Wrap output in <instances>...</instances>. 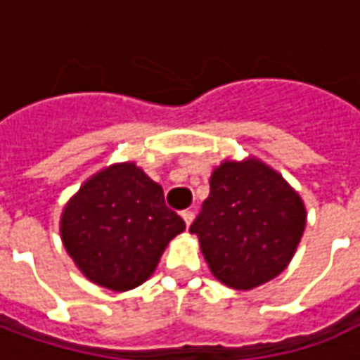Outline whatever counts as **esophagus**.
Returning <instances> with one entry per match:
<instances>
[{
	"label": "esophagus",
	"instance_id": "1",
	"mask_svg": "<svg viewBox=\"0 0 360 360\" xmlns=\"http://www.w3.org/2000/svg\"><path fill=\"white\" fill-rule=\"evenodd\" d=\"M181 218L185 219V226H191L193 224V219H195V214L191 210H185V212H181Z\"/></svg>",
	"mask_w": 360,
	"mask_h": 360
}]
</instances>
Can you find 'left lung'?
<instances>
[{"instance_id":"obj_1","label":"left lung","mask_w":360,"mask_h":360,"mask_svg":"<svg viewBox=\"0 0 360 360\" xmlns=\"http://www.w3.org/2000/svg\"><path fill=\"white\" fill-rule=\"evenodd\" d=\"M307 226L301 196L276 169L249 158L212 172L210 196L191 226L214 278L249 291L291 262Z\"/></svg>"}]
</instances>
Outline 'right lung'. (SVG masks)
Instances as JSON below:
<instances>
[{"label":"right lung","instance_id":"right-lung-1","mask_svg":"<svg viewBox=\"0 0 360 360\" xmlns=\"http://www.w3.org/2000/svg\"><path fill=\"white\" fill-rule=\"evenodd\" d=\"M185 221L165 206L164 191L133 162L92 175L61 214V241L96 285L134 289L154 274Z\"/></svg>","mask_w":360,"mask_h":360}]
</instances>
